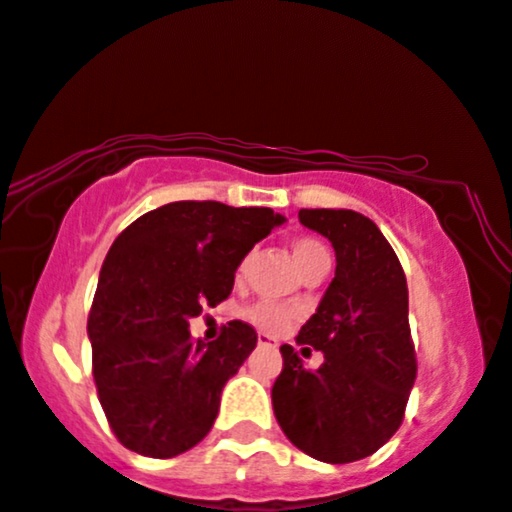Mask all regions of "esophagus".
I'll return each mask as SVG.
<instances>
[{
    "label": "esophagus",
    "mask_w": 512,
    "mask_h": 512,
    "mask_svg": "<svg viewBox=\"0 0 512 512\" xmlns=\"http://www.w3.org/2000/svg\"><path fill=\"white\" fill-rule=\"evenodd\" d=\"M257 343L262 345V348H278V341L269 334H257Z\"/></svg>",
    "instance_id": "obj_1"
}]
</instances>
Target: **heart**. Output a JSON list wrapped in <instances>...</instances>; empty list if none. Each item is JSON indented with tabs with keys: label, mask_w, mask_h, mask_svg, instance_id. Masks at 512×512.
<instances>
[{
	"label": "heart",
	"mask_w": 512,
	"mask_h": 512,
	"mask_svg": "<svg viewBox=\"0 0 512 512\" xmlns=\"http://www.w3.org/2000/svg\"><path fill=\"white\" fill-rule=\"evenodd\" d=\"M322 257H329V253L320 241L308 239V236H301V239L292 241V259H294V264H297L299 273H304L308 266L315 264ZM246 266H248V259H243V262L239 264V269H236V276L241 278L243 273H246ZM246 315L255 327L271 331V334L283 331L294 318V313L290 311V308H285L280 304H271V301H259V304L250 306Z\"/></svg>",
	"instance_id": "heart-1"
}]
</instances>
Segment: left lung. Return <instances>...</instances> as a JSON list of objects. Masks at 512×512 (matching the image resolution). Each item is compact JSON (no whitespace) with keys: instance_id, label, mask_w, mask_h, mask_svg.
<instances>
[{"instance_id":"left-lung-1","label":"left lung","mask_w":512,"mask_h":512,"mask_svg":"<svg viewBox=\"0 0 512 512\" xmlns=\"http://www.w3.org/2000/svg\"><path fill=\"white\" fill-rule=\"evenodd\" d=\"M301 225L331 241L336 273L297 343L322 350L318 371L283 345L273 413L301 452L327 464L364 459L390 441L417 376L408 285L376 222L348 208H301ZM308 350V348H304Z\"/></svg>"}]
</instances>
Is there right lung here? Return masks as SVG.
<instances>
[{
  "label": "right lung",
  "mask_w": 512,
  "mask_h": 512,
  "mask_svg": "<svg viewBox=\"0 0 512 512\" xmlns=\"http://www.w3.org/2000/svg\"><path fill=\"white\" fill-rule=\"evenodd\" d=\"M283 222L271 208L174 201L113 241L88 336L99 403L127 450L169 459L211 431L222 387L255 350L257 334L232 320L204 343L187 327L232 294L241 259Z\"/></svg>",
  "instance_id": "1"
}]
</instances>
